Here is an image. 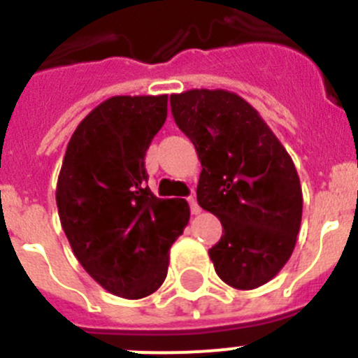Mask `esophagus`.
<instances>
[{"label": "esophagus", "mask_w": 358, "mask_h": 358, "mask_svg": "<svg viewBox=\"0 0 358 358\" xmlns=\"http://www.w3.org/2000/svg\"><path fill=\"white\" fill-rule=\"evenodd\" d=\"M188 202H189V210H192V213L194 215L201 213V206H199V202H197V199H195V195H189Z\"/></svg>", "instance_id": "obj_1"}]
</instances>
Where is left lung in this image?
I'll list each match as a JSON object with an SVG mask.
<instances>
[{
    "label": "left lung",
    "mask_w": 358,
    "mask_h": 358,
    "mask_svg": "<svg viewBox=\"0 0 358 358\" xmlns=\"http://www.w3.org/2000/svg\"><path fill=\"white\" fill-rule=\"evenodd\" d=\"M170 106L202 164L199 206L224 227L210 249L218 278L238 290L265 285L289 262L301 226L303 194L292 157L236 93L189 90L172 94Z\"/></svg>",
    "instance_id": "8db88e82"
}]
</instances>
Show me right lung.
<instances>
[{
    "instance_id": "1",
    "label": "right lung",
    "mask_w": 358,
    "mask_h": 358,
    "mask_svg": "<svg viewBox=\"0 0 358 358\" xmlns=\"http://www.w3.org/2000/svg\"><path fill=\"white\" fill-rule=\"evenodd\" d=\"M169 94L107 98L69 140L57 208L85 273L107 292L141 299L163 285L169 252L189 220L185 199H157L145 154L166 120Z\"/></svg>"
}]
</instances>
